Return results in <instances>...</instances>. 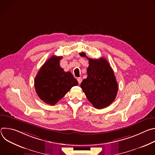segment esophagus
Returning <instances> with one entry per match:
<instances>
[{
    "mask_svg": "<svg viewBox=\"0 0 155 155\" xmlns=\"http://www.w3.org/2000/svg\"><path fill=\"white\" fill-rule=\"evenodd\" d=\"M82 80H83V79H82V78H81V77H79V78H77V81H78V82L79 84H80V83H81Z\"/></svg>",
    "mask_w": 155,
    "mask_h": 155,
    "instance_id": "1",
    "label": "esophagus"
}]
</instances>
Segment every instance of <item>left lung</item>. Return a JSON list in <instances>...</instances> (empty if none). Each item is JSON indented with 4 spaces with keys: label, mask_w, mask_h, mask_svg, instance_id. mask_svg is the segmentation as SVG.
I'll return each instance as SVG.
<instances>
[{
    "label": "left lung",
    "mask_w": 155,
    "mask_h": 155,
    "mask_svg": "<svg viewBox=\"0 0 155 155\" xmlns=\"http://www.w3.org/2000/svg\"><path fill=\"white\" fill-rule=\"evenodd\" d=\"M80 55L89 59L87 77L80 84L83 91L96 108L108 107L115 99L118 90L112 68L104 58L93 59L87 58L84 53H80Z\"/></svg>",
    "instance_id": "left-lung-1"
}]
</instances>
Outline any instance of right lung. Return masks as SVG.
I'll list each match as a JSON object with an SVG mask.
<instances>
[{"label": "right lung", "mask_w": 155, "mask_h": 155, "mask_svg": "<svg viewBox=\"0 0 155 155\" xmlns=\"http://www.w3.org/2000/svg\"><path fill=\"white\" fill-rule=\"evenodd\" d=\"M61 56H53L38 72L34 86L38 96L44 102L55 105L71 88L78 85L71 72H65L59 65Z\"/></svg>", "instance_id": "add662e5"}]
</instances>
